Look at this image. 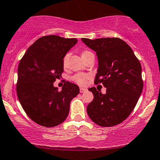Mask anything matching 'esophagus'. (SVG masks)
Listing matches in <instances>:
<instances>
[{"mask_svg": "<svg viewBox=\"0 0 160 160\" xmlns=\"http://www.w3.org/2000/svg\"><path fill=\"white\" fill-rule=\"evenodd\" d=\"M86 91H87V88H82V87H80V93H83L85 92H86Z\"/></svg>", "mask_w": 160, "mask_h": 160, "instance_id": "obj_1", "label": "esophagus"}]
</instances>
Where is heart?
I'll return each mask as SVG.
<instances>
[{
    "label": "heart",
    "mask_w": 160,
    "mask_h": 160,
    "mask_svg": "<svg viewBox=\"0 0 160 160\" xmlns=\"http://www.w3.org/2000/svg\"><path fill=\"white\" fill-rule=\"evenodd\" d=\"M90 54H92V52L88 51V50H84L81 53L82 58V59H85V58H87L88 55H90ZM68 58V54H66L64 55L63 58H62V66H66ZM88 78H89V75L88 74L84 73H78L72 77V80L74 82H76V83H78V85H80V86H84V85L86 84L87 80H88Z\"/></svg>",
    "instance_id": "b5f03b06"
}]
</instances>
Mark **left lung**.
Here are the masks:
<instances>
[{
	"mask_svg": "<svg viewBox=\"0 0 160 160\" xmlns=\"http://www.w3.org/2000/svg\"><path fill=\"white\" fill-rule=\"evenodd\" d=\"M82 42L96 52L99 67L95 84L103 85L106 94L95 87L88 88L94 100L87 106L93 122L102 127H112L127 119L142 92V67L131 48L119 38H104Z\"/></svg>",
	"mask_w": 160,
	"mask_h": 160,
	"instance_id": "8db88e82",
	"label": "left lung"
}]
</instances>
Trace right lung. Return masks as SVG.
<instances>
[{"mask_svg":"<svg viewBox=\"0 0 160 160\" xmlns=\"http://www.w3.org/2000/svg\"><path fill=\"white\" fill-rule=\"evenodd\" d=\"M78 42L58 35L40 38L26 50L18 68L16 91L22 108L32 121L54 127L67 118L70 102L80 92L66 81L62 90L53 86L63 72L62 58Z\"/></svg>","mask_w":160,"mask_h":160,"instance_id":"1","label":"right lung"}]
</instances>
